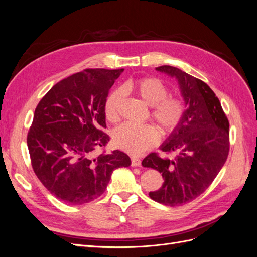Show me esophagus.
I'll list each match as a JSON object with an SVG mask.
<instances>
[{"instance_id":"obj_1","label":"esophagus","mask_w":257,"mask_h":257,"mask_svg":"<svg viewBox=\"0 0 257 257\" xmlns=\"http://www.w3.org/2000/svg\"><path fill=\"white\" fill-rule=\"evenodd\" d=\"M131 161H132V165L133 166H141V164H142V160L138 158H135V157L132 158Z\"/></svg>"}]
</instances>
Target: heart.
<instances>
[{
  "instance_id": "heart-1",
  "label": "heart",
  "mask_w": 257,
  "mask_h": 257,
  "mask_svg": "<svg viewBox=\"0 0 257 257\" xmlns=\"http://www.w3.org/2000/svg\"><path fill=\"white\" fill-rule=\"evenodd\" d=\"M124 91L135 93L150 106L151 118L165 135L174 133L181 125L186 112L185 100L180 95L169 94L166 83L157 77H143L126 82L123 89L113 90L104 106L107 121L113 123L119 120ZM112 138L116 148L131 154H138L157 144L159 132L151 124L123 123L113 130Z\"/></svg>"
}]
</instances>
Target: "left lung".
<instances>
[{
  "mask_svg": "<svg viewBox=\"0 0 257 257\" xmlns=\"http://www.w3.org/2000/svg\"><path fill=\"white\" fill-rule=\"evenodd\" d=\"M157 71L176 77L186 104L185 116L161 150L176 153L173 160L150 153L143 166L162 173L164 183L150 192L165 206L189 204L213 182L229 152V122L219 98L209 85L177 67L163 65Z\"/></svg>",
  "mask_w": 257,
  "mask_h": 257,
  "instance_id": "left-lung-1",
  "label": "left lung"
}]
</instances>
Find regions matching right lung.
<instances>
[{"label":"right lung","instance_id":"right-lung-1","mask_svg":"<svg viewBox=\"0 0 257 257\" xmlns=\"http://www.w3.org/2000/svg\"><path fill=\"white\" fill-rule=\"evenodd\" d=\"M124 71L87 68L59 81L36 106L27 143L36 177L53 196L83 205L105 192L113 170L131 165L119 150L94 151L109 142L105 102Z\"/></svg>","mask_w":257,"mask_h":257}]
</instances>
